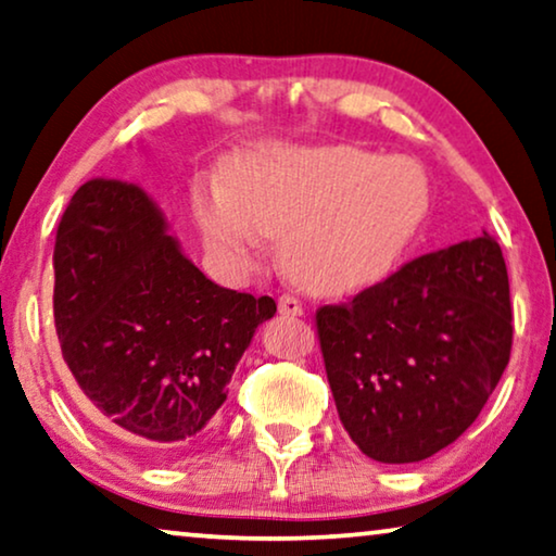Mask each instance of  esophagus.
I'll use <instances>...</instances> for the list:
<instances>
[{
    "label": "esophagus",
    "mask_w": 556,
    "mask_h": 556,
    "mask_svg": "<svg viewBox=\"0 0 556 556\" xmlns=\"http://www.w3.org/2000/svg\"><path fill=\"white\" fill-rule=\"evenodd\" d=\"M277 306H279V314H285V317H302V314H304L302 302L294 300V296H289V294L279 296Z\"/></svg>",
    "instance_id": "obj_1"
}]
</instances>
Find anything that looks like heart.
I'll list each match as a JSON object with an SVG mask.
<instances>
[{
	"label": "heart",
	"mask_w": 556,
	"mask_h": 556,
	"mask_svg": "<svg viewBox=\"0 0 556 556\" xmlns=\"http://www.w3.org/2000/svg\"><path fill=\"white\" fill-rule=\"evenodd\" d=\"M432 206L425 169L357 147L247 154L227 189L197 185L192 214L210 254L242 271L279 239V267L304 292L357 294L384 281L409 252Z\"/></svg>",
	"instance_id": "obj_1"
}]
</instances>
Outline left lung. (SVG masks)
Segmentation results:
<instances>
[{
    "label": "left lung",
    "instance_id": "8db88e82",
    "mask_svg": "<svg viewBox=\"0 0 556 556\" xmlns=\"http://www.w3.org/2000/svg\"><path fill=\"white\" fill-rule=\"evenodd\" d=\"M339 419L367 457L409 464L450 446L511 352L507 264L482 231L317 312Z\"/></svg>",
    "mask_w": 556,
    "mask_h": 556
}]
</instances>
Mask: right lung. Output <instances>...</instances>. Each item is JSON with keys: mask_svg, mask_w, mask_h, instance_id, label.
<instances>
[{"mask_svg": "<svg viewBox=\"0 0 556 556\" xmlns=\"http://www.w3.org/2000/svg\"><path fill=\"white\" fill-rule=\"evenodd\" d=\"M142 187L89 179L56 229L54 327L94 412L152 462L177 459L227 400L271 296L214 285Z\"/></svg>", "mask_w": 556, "mask_h": 556, "instance_id": "add662e5", "label": "right lung"}]
</instances>
